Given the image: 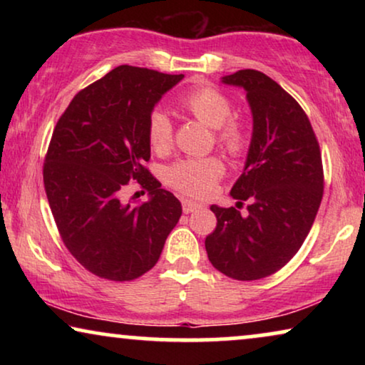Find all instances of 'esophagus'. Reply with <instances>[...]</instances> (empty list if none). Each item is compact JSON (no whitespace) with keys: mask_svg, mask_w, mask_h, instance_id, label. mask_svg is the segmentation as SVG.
<instances>
[{"mask_svg":"<svg viewBox=\"0 0 365 365\" xmlns=\"http://www.w3.org/2000/svg\"><path fill=\"white\" fill-rule=\"evenodd\" d=\"M201 207H202L201 202L192 201V199H182V211L186 214L196 211V209H201Z\"/></svg>","mask_w":365,"mask_h":365,"instance_id":"obj_1","label":"esophagus"}]
</instances>
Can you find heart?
<instances>
[{"mask_svg": "<svg viewBox=\"0 0 365 365\" xmlns=\"http://www.w3.org/2000/svg\"><path fill=\"white\" fill-rule=\"evenodd\" d=\"M179 106L206 126L214 129L217 146L231 156H242L249 148V133L241 121L232 118V103L226 94L212 86L189 89L179 98ZM174 126L163 109H154L148 118V141L153 151L166 154L173 146ZM224 174V164L216 156L186 158L173 163L164 179L186 196H206Z\"/></svg>", "mask_w": 365, "mask_h": 365, "instance_id": "1", "label": "heart"}]
</instances>
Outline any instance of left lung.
I'll list each match as a JSON object with an SVG mask.
<instances>
[{
	"label": "left lung",
	"instance_id": "obj_1",
	"mask_svg": "<svg viewBox=\"0 0 365 365\" xmlns=\"http://www.w3.org/2000/svg\"><path fill=\"white\" fill-rule=\"evenodd\" d=\"M222 83L246 91L252 138L231 189L236 207L211 206L217 226L206 237V251L219 272L257 281L286 266L311 231L324 192L321 149L307 114L274 79L241 69ZM244 200L250 206L241 215Z\"/></svg>",
	"mask_w": 365,
	"mask_h": 365
}]
</instances>
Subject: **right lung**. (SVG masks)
I'll return each instance as SVG.
<instances>
[{
    "instance_id": "add662e5",
    "label": "right lung",
    "mask_w": 365,
    "mask_h": 365,
    "mask_svg": "<svg viewBox=\"0 0 365 365\" xmlns=\"http://www.w3.org/2000/svg\"><path fill=\"white\" fill-rule=\"evenodd\" d=\"M182 78L123 64L81 89L58 119L44 189L64 246L94 276H143L181 217V202L144 164L151 158L149 114ZM131 180L148 191V203L123 202Z\"/></svg>"
}]
</instances>
